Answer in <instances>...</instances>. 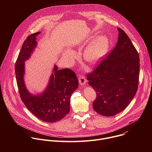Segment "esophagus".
<instances>
[{
  "label": "esophagus",
  "instance_id": "obj_1",
  "mask_svg": "<svg viewBox=\"0 0 152 152\" xmlns=\"http://www.w3.org/2000/svg\"><path fill=\"white\" fill-rule=\"evenodd\" d=\"M79 82L80 85H84L86 83V80L85 77H83L82 75L79 76Z\"/></svg>",
  "mask_w": 152,
  "mask_h": 152
}]
</instances>
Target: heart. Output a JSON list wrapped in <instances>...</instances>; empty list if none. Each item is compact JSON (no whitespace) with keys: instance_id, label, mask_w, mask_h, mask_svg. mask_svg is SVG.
I'll return each mask as SVG.
<instances>
[{"instance_id":"b5f03b06","label":"heart","mask_w":152,"mask_h":152,"mask_svg":"<svg viewBox=\"0 0 152 152\" xmlns=\"http://www.w3.org/2000/svg\"><path fill=\"white\" fill-rule=\"evenodd\" d=\"M109 47V40L104 35H100L94 38L86 46L84 55L86 59L90 62L99 61L107 52ZM73 53L67 49L63 53V56L67 58H72Z\"/></svg>"}]
</instances>
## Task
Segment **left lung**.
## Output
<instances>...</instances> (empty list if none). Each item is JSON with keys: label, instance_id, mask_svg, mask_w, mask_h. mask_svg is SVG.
I'll return each instance as SVG.
<instances>
[{"label": "left lung", "instance_id": "left-lung-1", "mask_svg": "<svg viewBox=\"0 0 152 152\" xmlns=\"http://www.w3.org/2000/svg\"><path fill=\"white\" fill-rule=\"evenodd\" d=\"M117 29L115 48L86 77L97 94L93 109L106 117L123 111L134 97L138 85L139 55L127 35Z\"/></svg>", "mask_w": 152, "mask_h": 152}]
</instances>
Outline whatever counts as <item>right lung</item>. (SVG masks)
Returning a JSON list of instances; mask_svg holds the SVG:
<instances>
[{"mask_svg": "<svg viewBox=\"0 0 152 152\" xmlns=\"http://www.w3.org/2000/svg\"><path fill=\"white\" fill-rule=\"evenodd\" d=\"M41 32L29 35L18 56L15 72L21 100L37 118L48 123L62 119L70 111V98L77 88L79 81L75 73L69 69L58 70L55 65L45 90L37 94L30 93L25 82V63L37 46L36 37Z\"/></svg>", "mask_w": 152, "mask_h": 152, "instance_id": "right-lung-1", "label": "right lung"}]
</instances>
